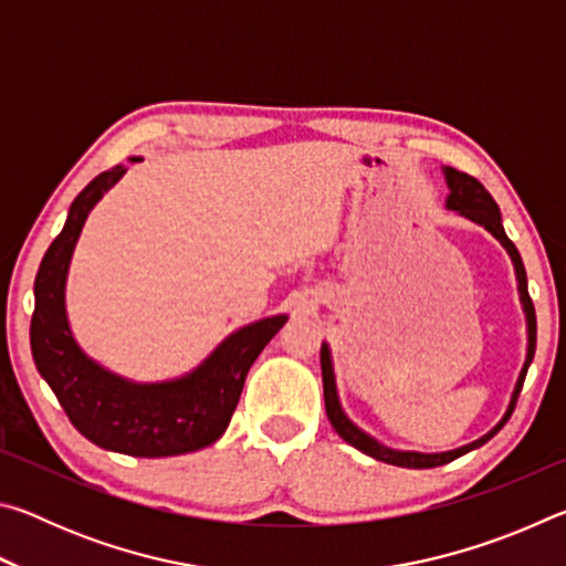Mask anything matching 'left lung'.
<instances>
[{"instance_id":"left-lung-1","label":"left lung","mask_w":566,"mask_h":566,"mask_svg":"<svg viewBox=\"0 0 566 566\" xmlns=\"http://www.w3.org/2000/svg\"><path fill=\"white\" fill-rule=\"evenodd\" d=\"M444 179H447V187H449V195H447V209H452L459 217H467L472 219L474 224L484 227L486 232H490L494 239H500V244L506 249V254L512 256V264H514V274H516V290H520V302H522V310H524V317H526V359L522 364V371L520 377H516V385L514 391L510 397V407L502 415V419L496 421V424L490 429V432L482 434L474 442H469L464 447H457V449H449V452H434V454H427V452H401V449H391L387 444L377 442L375 437L364 432L359 429L354 421L344 415L342 409V401L337 395V377H334V364H332V352H329V344L324 342L322 344V381H324V407H327V417L332 421L334 432H337L344 442L352 444L354 449H359L371 459H379V462L385 464H395V467H407V469H432V467H442L454 462L467 452H472V449H479L482 444L490 442V439L500 432V429L506 424V419L512 417L514 405H516V397H520L522 385H524V377H526V369H530V364L534 359V349H536V314H534V304L530 300V290H526V272H524V264H522V256L516 252V247L510 237H506L504 227H502V214H500V207L492 199L490 191H486L482 185L474 177L464 175V171H457L454 167H444Z\"/></svg>"}]
</instances>
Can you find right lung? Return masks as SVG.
I'll return each mask as SVG.
<instances>
[{
    "label": "right lung",
    "mask_w": 566,
    "mask_h": 566,
    "mask_svg": "<svg viewBox=\"0 0 566 566\" xmlns=\"http://www.w3.org/2000/svg\"><path fill=\"white\" fill-rule=\"evenodd\" d=\"M124 171L117 165L94 177L76 195L64 229L46 249L34 280L32 357L66 417L90 442L132 457L197 452L224 434L249 367L284 327L286 314L239 327L177 379L132 381L94 361L76 344L66 319V274L90 212Z\"/></svg>",
    "instance_id": "obj_1"
}]
</instances>
